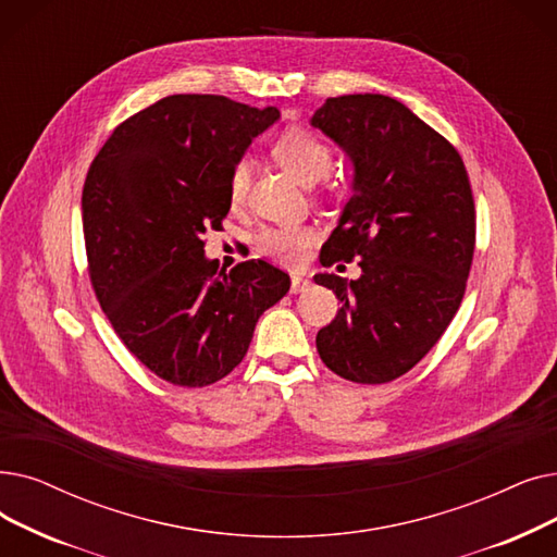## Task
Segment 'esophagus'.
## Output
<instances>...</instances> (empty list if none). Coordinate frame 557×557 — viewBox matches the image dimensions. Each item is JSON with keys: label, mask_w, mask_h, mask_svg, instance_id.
<instances>
[{"label": "esophagus", "mask_w": 557, "mask_h": 557, "mask_svg": "<svg viewBox=\"0 0 557 557\" xmlns=\"http://www.w3.org/2000/svg\"><path fill=\"white\" fill-rule=\"evenodd\" d=\"M309 286V280L302 275H292V294H300Z\"/></svg>", "instance_id": "esophagus-1"}]
</instances>
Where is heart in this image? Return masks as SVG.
<instances>
[{
    "label": "heart",
    "instance_id": "obj_1",
    "mask_svg": "<svg viewBox=\"0 0 557 557\" xmlns=\"http://www.w3.org/2000/svg\"><path fill=\"white\" fill-rule=\"evenodd\" d=\"M271 152L284 171L296 177L300 184H313L323 180L334 163L332 145L302 127H288L282 134H277L271 143ZM248 182L250 161L240 159L232 165V173L227 180V196L232 205L244 202L248 193ZM313 238H317V234L307 225H275L263 227L257 234V246L261 252L277 261L298 263L302 261L307 248L313 244Z\"/></svg>",
    "mask_w": 557,
    "mask_h": 557
}]
</instances>
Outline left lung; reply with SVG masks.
<instances>
[{"instance_id": "8db88e82", "label": "left lung", "mask_w": 557, "mask_h": 557, "mask_svg": "<svg viewBox=\"0 0 557 557\" xmlns=\"http://www.w3.org/2000/svg\"><path fill=\"white\" fill-rule=\"evenodd\" d=\"M311 125L355 163L352 198L321 263L361 269L350 282L313 277L342 302L317 348L350 382H392L419 364L462 305L475 248L469 173L453 143L386 95L327 98Z\"/></svg>"}]
</instances>
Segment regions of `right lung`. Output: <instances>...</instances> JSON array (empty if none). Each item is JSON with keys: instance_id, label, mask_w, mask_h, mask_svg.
I'll return each instance as SVG.
<instances>
[{"instance_id": "1", "label": "right lung", "mask_w": 557, "mask_h": 557, "mask_svg": "<svg viewBox=\"0 0 557 557\" xmlns=\"http://www.w3.org/2000/svg\"><path fill=\"white\" fill-rule=\"evenodd\" d=\"M277 117L225 95H168L120 123L88 168L92 292L120 342L165 382L196 389L232 373L292 286L263 259L219 271L202 238L223 227L232 165Z\"/></svg>"}]
</instances>
